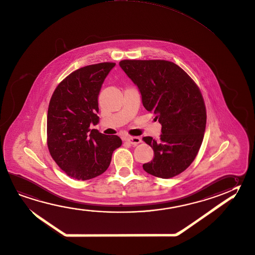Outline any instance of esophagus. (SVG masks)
<instances>
[{"label": "esophagus", "mask_w": 255, "mask_h": 255, "mask_svg": "<svg viewBox=\"0 0 255 255\" xmlns=\"http://www.w3.org/2000/svg\"><path fill=\"white\" fill-rule=\"evenodd\" d=\"M126 141H128L129 144L135 146V145H138V143L141 142V138H139V137H132V136H130V137L126 138Z\"/></svg>", "instance_id": "34e87169"}]
</instances>
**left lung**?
I'll use <instances>...</instances> for the list:
<instances>
[{"mask_svg":"<svg viewBox=\"0 0 255 255\" xmlns=\"http://www.w3.org/2000/svg\"><path fill=\"white\" fill-rule=\"evenodd\" d=\"M119 64L138 86L144 108L162 126L159 139L143 138L154 150L143 169L163 179L181 174L195 159L204 137L207 113L201 90L169 61L123 60Z\"/></svg>","mask_w":255,"mask_h":255,"instance_id":"1","label":"left lung"}]
</instances>
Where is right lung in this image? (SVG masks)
Segmentation results:
<instances>
[{"instance_id":"1","label":"right lung","mask_w":255,"mask_h":255,"mask_svg":"<svg viewBox=\"0 0 255 255\" xmlns=\"http://www.w3.org/2000/svg\"><path fill=\"white\" fill-rule=\"evenodd\" d=\"M116 65L100 63L80 68L59 83L47 112V147L59 167L70 177L89 180L108 169L113 152L122 145L117 135L90 129L99 121V91Z\"/></svg>"}]
</instances>
